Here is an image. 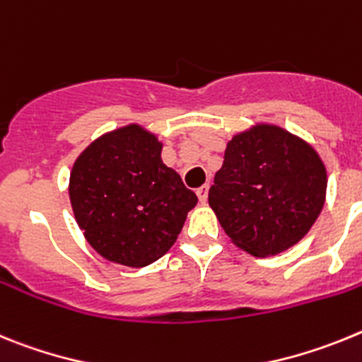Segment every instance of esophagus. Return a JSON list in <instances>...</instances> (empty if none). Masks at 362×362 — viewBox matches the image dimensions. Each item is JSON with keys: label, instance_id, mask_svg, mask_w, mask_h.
Masks as SVG:
<instances>
[{"label": "esophagus", "instance_id": "obj_1", "mask_svg": "<svg viewBox=\"0 0 362 362\" xmlns=\"http://www.w3.org/2000/svg\"><path fill=\"white\" fill-rule=\"evenodd\" d=\"M207 191H209V184L200 185L199 189H197V194H199V200H200V202H202V204L207 200Z\"/></svg>", "mask_w": 362, "mask_h": 362}]
</instances>
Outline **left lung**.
<instances>
[{
  "instance_id": "1",
  "label": "left lung",
  "mask_w": 362,
  "mask_h": 362,
  "mask_svg": "<svg viewBox=\"0 0 362 362\" xmlns=\"http://www.w3.org/2000/svg\"><path fill=\"white\" fill-rule=\"evenodd\" d=\"M326 184L325 163L310 144L259 124L228 144L209 206L233 244L253 257H272L312 229Z\"/></svg>"
}]
</instances>
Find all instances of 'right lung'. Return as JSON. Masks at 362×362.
<instances>
[{"label": "right lung", "mask_w": 362, "mask_h": 362, "mask_svg": "<svg viewBox=\"0 0 362 362\" xmlns=\"http://www.w3.org/2000/svg\"><path fill=\"white\" fill-rule=\"evenodd\" d=\"M160 153L158 138L131 124L94 140L72 165V211L103 259L129 268L155 262L199 202Z\"/></svg>", "instance_id": "right-lung-1"}]
</instances>
